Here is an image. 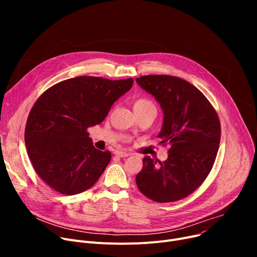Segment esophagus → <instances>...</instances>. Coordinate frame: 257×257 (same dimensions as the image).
<instances>
[{
  "mask_svg": "<svg viewBox=\"0 0 257 257\" xmlns=\"http://www.w3.org/2000/svg\"><path fill=\"white\" fill-rule=\"evenodd\" d=\"M114 154H115L116 156H118V157H127V156H129V155H130L129 153H127V152H123V151H115V152H114Z\"/></svg>",
  "mask_w": 257,
  "mask_h": 257,
  "instance_id": "34e87169",
  "label": "esophagus"
}]
</instances>
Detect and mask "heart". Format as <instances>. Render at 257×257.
<instances>
[{
	"label": "heart",
	"instance_id": "1",
	"mask_svg": "<svg viewBox=\"0 0 257 257\" xmlns=\"http://www.w3.org/2000/svg\"><path fill=\"white\" fill-rule=\"evenodd\" d=\"M148 109H152L156 111V106L153 101L146 98H142L137 100L136 103H134V111H143Z\"/></svg>",
	"mask_w": 257,
	"mask_h": 257
}]
</instances>
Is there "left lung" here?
I'll return each instance as SVG.
<instances>
[{
    "mask_svg": "<svg viewBox=\"0 0 257 257\" xmlns=\"http://www.w3.org/2000/svg\"><path fill=\"white\" fill-rule=\"evenodd\" d=\"M137 82L163 108L158 138L161 145H170L163 163L144 157L136 178L138 187L159 203L181 200L193 194L212 169L221 140L218 113L203 93L178 77L148 75L137 78Z\"/></svg>",
    "mask_w": 257,
    "mask_h": 257,
    "instance_id": "1",
    "label": "left lung"
}]
</instances>
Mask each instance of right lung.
I'll return each mask as SVG.
<instances>
[{"label": "right lung", "instance_id": "add662e5", "mask_svg": "<svg viewBox=\"0 0 257 257\" xmlns=\"http://www.w3.org/2000/svg\"><path fill=\"white\" fill-rule=\"evenodd\" d=\"M133 79L80 76L48 88L29 113L25 144L35 172L63 195L90 188L110 163L109 151L93 147L87 129L99 125Z\"/></svg>", "mask_w": 257, "mask_h": 257}]
</instances>
